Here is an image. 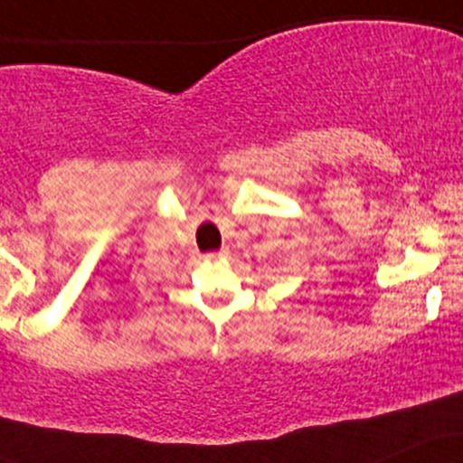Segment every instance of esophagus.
<instances>
[{"instance_id": "34e87169", "label": "esophagus", "mask_w": 463, "mask_h": 463, "mask_svg": "<svg viewBox=\"0 0 463 463\" xmlns=\"http://www.w3.org/2000/svg\"><path fill=\"white\" fill-rule=\"evenodd\" d=\"M224 254H226V250H222V252H209L204 259H206V261H217V259H222Z\"/></svg>"}]
</instances>
